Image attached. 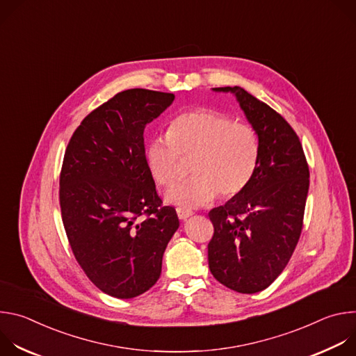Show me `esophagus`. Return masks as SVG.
<instances>
[{"instance_id": "34e87169", "label": "esophagus", "mask_w": 356, "mask_h": 356, "mask_svg": "<svg viewBox=\"0 0 356 356\" xmlns=\"http://www.w3.org/2000/svg\"><path fill=\"white\" fill-rule=\"evenodd\" d=\"M176 213H177V217H179L181 221H184V220H187L188 217L193 216V211H191V210H186V209H180V207L176 209Z\"/></svg>"}]
</instances>
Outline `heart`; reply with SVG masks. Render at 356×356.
Wrapping results in <instances>:
<instances>
[{
    "instance_id": "b5f03b06",
    "label": "heart",
    "mask_w": 356,
    "mask_h": 356,
    "mask_svg": "<svg viewBox=\"0 0 356 356\" xmlns=\"http://www.w3.org/2000/svg\"><path fill=\"white\" fill-rule=\"evenodd\" d=\"M259 155V136L252 125L213 110H193L176 115L166 135L147 142L145 161L155 181L170 188L181 175L183 159H193L194 176L168 194L172 204L191 210L218 194L239 195L255 176Z\"/></svg>"
}]
</instances>
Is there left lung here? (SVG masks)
<instances>
[{"instance_id": "8db88e82", "label": "left lung", "mask_w": 356, "mask_h": 356, "mask_svg": "<svg viewBox=\"0 0 356 356\" xmlns=\"http://www.w3.org/2000/svg\"><path fill=\"white\" fill-rule=\"evenodd\" d=\"M214 90L236 95L258 132L261 155L249 186L209 213L214 227L209 266L221 284L252 294L269 287L293 255L310 170L297 134L279 113L238 86Z\"/></svg>"}]
</instances>
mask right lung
<instances>
[{"label": "right lung", "mask_w": 356, "mask_h": 356, "mask_svg": "<svg viewBox=\"0 0 356 356\" xmlns=\"http://www.w3.org/2000/svg\"><path fill=\"white\" fill-rule=\"evenodd\" d=\"M175 94L131 88L92 110L76 128L59 179L62 221L86 276L117 298L136 297L162 272L163 252L179 228L145 161V125Z\"/></svg>", "instance_id": "obj_1"}]
</instances>
